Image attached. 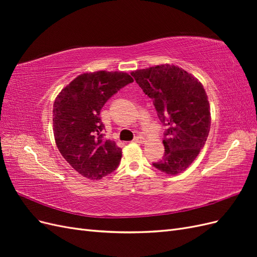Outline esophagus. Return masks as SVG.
Returning <instances> with one entry per match:
<instances>
[{"label": "esophagus", "instance_id": "obj_1", "mask_svg": "<svg viewBox=\"0 0 257 257\" xmlns=\"http://www.w3.org/2000/svg\"><path fill=\"white\" fill-rule=\"evenodd\" d=\"M134 142L138 143V144H143V143H145V137H143V136H136L134 138Z\"/></svg>", "mask_w": 257, "mask_h": 257}]
</instances>
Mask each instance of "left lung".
<instances>
[{"label":"left lung","instance_id":"left-lung-1","mask_svg":"<svg viewBox=\"0 0 257 257\" xmlns=\"http://www.w3.org/2000/svg\"><path fill=\"white\" fill-rule=\"evenodd\" d=\"M131 75L153 99L159 119L166 126L164 155L152 165L167 175L184 172L204 148L211 124L203 84L170 64L138 69Z\"/></svg>","mask_w":257,"mask_h":257}]
</instances>
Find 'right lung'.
Returning <instances> with one entry per match:
<instances>
[{
	"instance_id": "right-lung-1",
	"label": "right lung",
	"mask_w": 257,
	"mask_h": 257,
	"mask_svg": "<svg viewBox=\"0 0 257 257\" xmlns=\"http://www.w3.org/2000/svg\"><path fill=\"white\" fill-rule=\"evenodd\" d=\"M133 78L122 72L82 74L53 104V134L60 153L77 173L98 180L118 167L122 149L104 138L99 113L105 103Z\"/></svg>"
}]
</instances>
